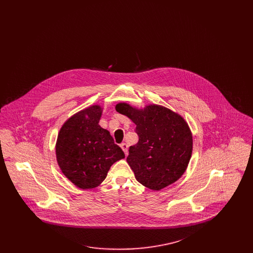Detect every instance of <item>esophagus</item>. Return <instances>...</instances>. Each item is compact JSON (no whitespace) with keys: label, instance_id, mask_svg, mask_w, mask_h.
<instances>
[{"label":"esophagus","instance_id":"34e87169","mask_svg":"<svg viewBox=\"0 0 253 253\" xmlns=\"http://www.w3.org/2000/svg\"><path fill=\"white\" fill-rule=\"evenodd\" d=\"M121 149L123 150V152L125 153V155L127 156L128 155V145L126 143H121Z\"/></svg>","mask_w":253,"mask_h":253}]
</instances>
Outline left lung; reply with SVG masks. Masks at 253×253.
I'll return each mask as SVG.
<instances>
[{"label": "left lung", "instance_id": "obj_1", "mask_svg": "<svg viewBox=\"0 0 253 253\" xmlns=\"http://www.w3.org/2000/svg\"><path fill=\"white\" fill-rule=\"evenodd\" d=\"M116 110L136 125L138 142L130 147L127 157L136 180L154 191L178 180L193 152V135L185 120L155 104L138 110L119 103Z\"/></svg>", "mask_w": 253, "mask_h": 253}]
</instances>
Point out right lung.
Listing matches in <instances>:
<instances>
[{"label":"right lung","instance_id":"right-lung-1","mask_svg":"<svg viewBox=\"0 0 253 253\" xmlns=\"http://www.w3.org/2000/svg\"><path fill=\"white\" fill-rule=\"evenodd\" d=\"M102 114L99 105L72 116L60 128L56 155L63 174L77 187H97L111 166L125 157L107 130L98 125Z\"/></svg>","mask_w":253,"mask_h":253}]
</instances>
